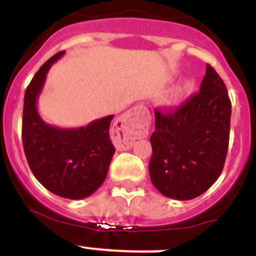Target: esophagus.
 <instances>
[{"label":"esophagus","mask_w":256,"mask_h":256,"mask_svg":"<svg viewBox=\"0 0 256 256\" xmlns=\"http://www.w3.org/2000/svg\"><path fill=\"white\" fill-rule=\"evenodd\" d=\"M144 112V106H136L118 119L114 128V142L118 150H130L132 148L134 140L141 132L142 124L144 123V120L141 119Z\"/></svg>","instance_id":"esophagus-1"}]
</instances>
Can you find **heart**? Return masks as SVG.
Instances as JSON below:
<instances>
[{"label":"heart","mask_w":256,"mask_h":256,"mask_svg":"<svg viewBox=\"0 0 256 256\" xmlns=\"http://www.w3.org/2000/svg\"><path fill=\"white\" fill-rule=\"evenodd\" d=\"M191 88L192 84L190 82H182L180 84H178L173 92V101H180V98H183L191 91Z\"/></svg>","instance_id":"heart-1"}]
</instances>
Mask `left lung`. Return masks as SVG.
I'll list each match as a JSON object with an SVG mask.
<instances>
[{"mask_svg":"<svg viewBox=\"0 0 256 256\" xmlns=\"http://www.w3.org/2000/svg\"><path fill=\"white\" fill-rule=\"evenodd\" d=\"M230 108L224 82L208 64L200 92L177 108H155L148 172L160 194L191 200L218 180L230 142Z\"/></svg>","mask_w":256,"mask_h":256,"instance_id":"8db88e82","label":"left lung"}]
</instances>
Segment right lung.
Masks as SVG:
<instances>
[{
	"instance_id": "1",
	"label": "right lung",
	"mask_w": 256,
	"mask_h": 256,
	"mask_svg": "<svg viewBox=\"0 0 256 256\" xmlns=\"http://www.w3.org/2000/svg\"><path fill=\"white\" fill-rule=\"evenodd\" d=\"M64 51L44 62L26 87L22 110V146L29 168L48 191L70 200L88 198L104 183L115 152L108 130L114 115L80 128H58L42 120L37 100L46 76Z\"/></svg>"
}]
</instances>
